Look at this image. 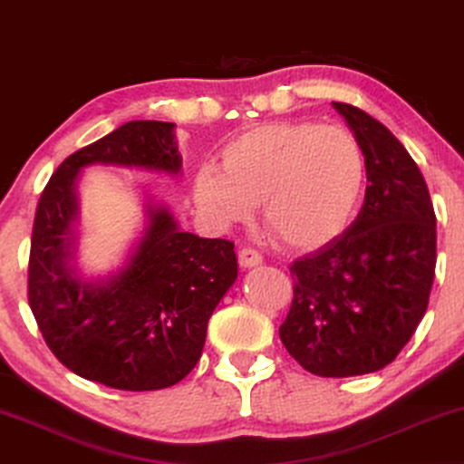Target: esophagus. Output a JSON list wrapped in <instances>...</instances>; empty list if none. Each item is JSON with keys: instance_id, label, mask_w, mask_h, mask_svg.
<instances>
[{"instance_id": "1", "label": "esophagus", "mask_w": 464, "mask_h": 464, "mask_svg": "<svg viewBox=\"0 0 464 464\" xmlns=\"http://www.w3.org/2000/svg\"><path fill=\"white\" fill-rule=\"evenodd\" d=\"M237 258H239V265H242L244 269H252V267H258V265L263 263V256L258 255L256 250H252V248H242L239 250V255H237Z\"/></svg>"}]
</instances>
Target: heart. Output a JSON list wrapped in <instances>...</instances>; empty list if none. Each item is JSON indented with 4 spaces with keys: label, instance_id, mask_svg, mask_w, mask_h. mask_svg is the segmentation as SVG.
Listing matches in <instances>:
<instances>
[{
    "label": "heart",
    "instance_id": "heart-1",
    "mask_svg": "<svg viewBox=\"0 0 464 464\" xmlns=\"http://www.w3.org/2000/svg\"><path fill=\"white\" fill-rule=\"evenodd\" d=\"M367 188V157L345 129L323 122H267L220 150V169L203 165L193 197L216 225L248 220L261 203L267 231L286 248L335 244L354 222Z\"/></svg>",
    "mask_w": 464,
    "mask_h": 464
}]
</instances>
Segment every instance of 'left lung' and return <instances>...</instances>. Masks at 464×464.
Instances as JSON below:
<instances>
[{
    "label": "left lung",
    "instance_id": "obj_1",
    "mask_svg": "<svg viewBox=\"0 0 464 464\" xmlns=\"http://www.w3.org/2000/svg\"><path fill=\"white\" fill-rule=\"evenodd\" d=\"M367 157L365 203L335 244L290 265L295 299L280 339L320 378L392 362L422 320L437 263V218L405 146L373 116L333 103Z\"/></svg>",
    "mask_w": 464,
    "mask_h": 464
}]
</instances>
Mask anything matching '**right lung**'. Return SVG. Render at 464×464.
Listing matches in <instances>:
<instances>
[{
	"label": "right lung",
	"instance_id": "right-lung-1",
	"mask_svg": "<svg viewBox=\"0 0 464 464\" xmlns=\"http://www.w3.org/2000/svg\"><path fill=\"white\" fill-rule=\"evenodd\" d=\"M174 122L131 121L67 157L35 209L29 305L53 354L80 378L119 391H159L193 372L208 320L237 280L227 239L182 231L163 203L146 201V227L125 263L103 277L76 267L78 178L89 165L178 176Z\"/></svg>",
	"mask_w": 464,
	"mask_h": 464
}]
</instances>
